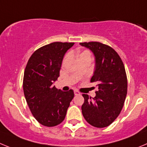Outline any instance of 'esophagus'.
I'll return each mask as SVG.
<instances>
[{
	"label": "esophagus",
	"mask_w": 147,
	"mask_h": 147,
	"mask_svg": "<svg viewBox=\"0 0 147 147\" xmlns=\"http://www.w3.org/2000/svg\"><path fill=\"white\" fill-rule=\"evenodd\" d=\"M74 93H75V96H78V95H80V92H79L78 91H77V90H75V91H74Z\"/></svg>",
	"instance_id": "1"
}]
</instances>
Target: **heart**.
Here are the masks:
<instances>
[{"mask_svg":"<svg viewBox=\"0 0 147 147\" xmlns=\"http://www.w3.org/2000/svg\"><path fill=\"white\" fill-rule=\"evenodd\" d=\"M85 55H91V53H90L89 51H83V52L80 53L78 55L79 59H81V58L83 57V56H85Z\"/></svg>","mask_w":147,"mask_h":147,"instance_id":"heart-1","label":"heart"}]
</instances>
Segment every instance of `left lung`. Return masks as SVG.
<instances>
[{
    "label": "left lung",
    "instance_id": "left-lung-1",
    "mask_svg": "<svg viewBox=\"0 0 147 147\" xmlns=\"http://www.w3.org/2000/svg\"><path fill=\"white\" fill-rule=\"evenodd\" d=\"M95 57V69L91 82L97 83L96 96L83 94L82 113L87 122L95 127H105L119 115L127 92V80L124 64L110 46L97 42H81Z\"/></svg>",
    "mask_w": 147,
    "mask_h": 147
}]
</instances>
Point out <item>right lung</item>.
Wrapping results in <instances>:
<instances>
[{
    "label": "right lung",
    "mask_w": 147,
    "mask_h": 147,
    "mask_svg": "<svg viewBox=\"0 0 147 147\" xmlns=\"http://www.w3.org/2000/svg\"><path fill=\"white\" fill-rule=\"evenodd\" d=\"M74 42H53L32 54L26 65L23 92L34 118L41 125L54 127L64 121L73 90L63 92L53 83L59 77L62 61Z\"/></svg>",
    "instance_id": "add662e5"
}]
</instances>
